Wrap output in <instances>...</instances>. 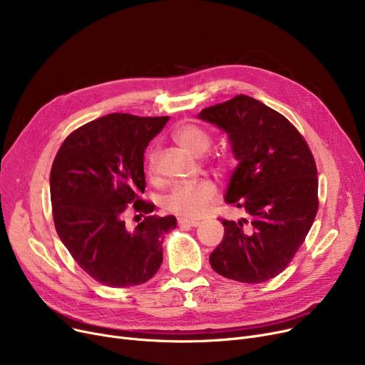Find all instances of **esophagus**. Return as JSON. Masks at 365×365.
I'll return each mask as SVG.
<instances>
[{"label": "esophagus", "instance_id": "34e87169", "mask_svg": "<svg viewBox=\"0 0 365 365\" xmlns=\"http://www.w3.org/2000/svg\"><path fill=\"white\" fill-rule=\"evenodd\" d=\"M178 223H179V226H192V227H195V226H198V225H200V220H192V219H186V217H179V219H178Z\"/></svg>", "mask_w": 365, "mask_h": 365}]
</instances>
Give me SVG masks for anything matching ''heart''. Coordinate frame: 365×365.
Listing matches in <instances>:
<instances>
[{
    "label": "heart",
    "instance_id": "b5f03b06",
    "mask_svg": "<svg viewBox=\"0 0 365 365\" xmlns=\"http://www.w3.org/2000/svg\"><path fill=\"white\" fill-rule=\"evenodd\" d=\"M171 138L180 148L194 153V155H204V153L212 148L213 139L210 133L200 127L198 124L186 123L175 128L171 133ZM158 164V152L150 150L148 155V171L153 176L157 173ZM210 164L215 167L219 175L231 168L232 161L227 155H216L210 160ZM217 195L216 185L208 180L201 179L195 183L178 185L171 190V194L165 200V208L170 213L180 215L185 217H195L201 215L208 204H212Z\"/></svg>",
    "mask_w": 365,
    "mask_h": 365
}]
</instances>
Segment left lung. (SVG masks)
<instances>
[{"label": "left lung", "mask_w": 365, "mask_h": 365, "mask_svg": "<svg viewBox=\"0 0 365 365\" xmlns=\"http://www.w3.org/2000/svg\"><path fill=\"white\" fill-rule=\"evenodd\" d=\"M198 118L229 134L238 165L225 200L250 215V220L222 219L225 235L210 264L229 279L264 282L289 266L315 220L312 152L284 115L250 96L204 108Z\"/></svg>", "instance_id": "obj_1"}]
</instances>
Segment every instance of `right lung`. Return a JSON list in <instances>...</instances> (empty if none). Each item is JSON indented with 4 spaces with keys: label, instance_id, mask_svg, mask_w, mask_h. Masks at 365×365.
<instances>
[{
    "label": "right lung",
    "instance_id": "right-lung-1",
    "mask_svg": "<svg viewBox=\"0 0 365 365\" xmlns=\"http://www.w3.org/2000/svg\"><path fill=\"white\" fill-rule=\"evenodd\" d=\"M168 117L110 113L90 121L63 140L50 173L53 220L73 260L98 282L139 285L163 263L164 235L175 216H146L128 231L130 204L142 215L153 212L145 192L143 153Z\"/></svg>",
    "mask_w": 365,
    "mask_h": 365
}]
</instances>
